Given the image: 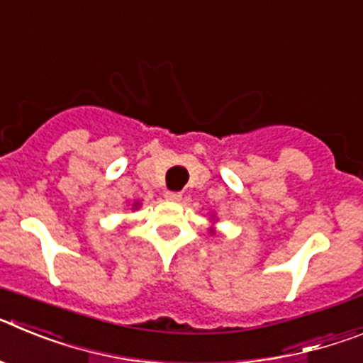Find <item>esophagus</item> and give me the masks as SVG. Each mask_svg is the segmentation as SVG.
Returning <instances> with one entry per match:
<instances>
[{"mask_svg":"<svg viewBox=\"0 0 363 363\" xmlns=\"http://www.w3.org/2000/svg\"><path fill=\"white\" fill-rule=\"evenodd\" d=\"M182 196H184L182 192H172V191L165 192V198L169 201H179V200H182Z\"/></svg>","mask_w":363,"mask_h":363,"instance_id":"esophagus-1","label":"esophagus"}]
</instances>
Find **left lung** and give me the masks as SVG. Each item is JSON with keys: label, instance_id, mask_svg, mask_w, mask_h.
Returning <instances> with one entry per match:
<instances>
[{"label": "left lung", "instance_id": "8db88e82", "mask_svg": "<svg viewBox=\"0 0 363 363\" xmlns=\"http://www.w3.org/2000/svg\"><path fill=\"white\" fill-rule=\"evenodd\" d=\"M211 233H213V230H211Z\"/></svg>", "mask_w": 363, "mask_h": 363}]
</instances>
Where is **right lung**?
I'll use <instances>...</instances> for the list:
<instances>
[{
	"instance_id": "obj_1",
	"label": "right lung",
	"mask_w": 363,
	"mask_h": 363,
	"mask_svg": "<svg viewBox=\"0 0 363 363\" xmlns=\"http://www.w3.org/2000/svg\"><path fill=\"white\" fill-rule=\"evenodd\" d=\"M138 205H140V203H138V201H134V205H133L134 209H138Z\"/></svg>"
}]
</instances>
